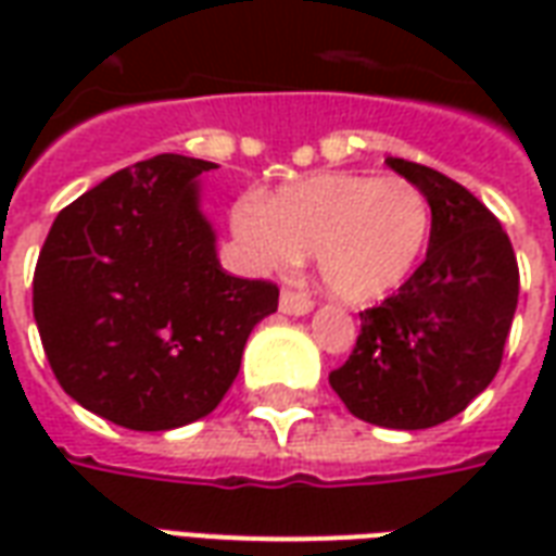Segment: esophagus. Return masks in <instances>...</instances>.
Listing matches in <instances>:
<instances>
[{
    "mask_svg": "<svg viewBox=\"0 0 556 556\" xmlns=\"http://www.w3.org/2000/svg\"><path fill=\"white\" fill-rule=\"evenodd\" d=\"M279 313L309 315L313 313V301H309L306 294H298V291L282 289V294H279Z\"/></svg>",
    "mask_w": 556,
    "mask_h": 556,
    "instance_id": "obj_1",
    "label": "esophagus"
}]
</instances>
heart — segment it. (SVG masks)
I'll list each match as a JSON object with an SVG mask.
<instances>
[{
	"instance_id": "heart-1",
	"label": "heart",
	"mask_w": 556,
	"mask_h": 556,
	"mask_svg": "<svg viewBox=\"0 0 556 556\" xmlns=\"http://www.w3.org/2000/svg\"><path fill=\"white\" fill-rule=\"evenodd\" d=\"M231 231L258 270H291L315 253L325 289L342 303H375L405 286L431 235L417 184L369 172H315L231 205Z\"/></svg>"
}]
</instances>
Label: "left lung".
<instances>
[{
	"label": "left lung",
	"mask_w": 556,
	"mask_h": 556,
	"mask_svg": "<svg viewBox=\"0 0 556 556\" xmlns=\"http://www.w3.org/2000/svg\"><path fill=\"white\" fill-rule=\"evenodd\" d=\"M387 166L429 199V253L396 294L361 313L357 345L330 387L357 419L417 431L462 414L494 381L518 262L497 217L462 184L402 157Z\"/></svg>",
	"instance_id": "left-lung-1"
}]
</instances>
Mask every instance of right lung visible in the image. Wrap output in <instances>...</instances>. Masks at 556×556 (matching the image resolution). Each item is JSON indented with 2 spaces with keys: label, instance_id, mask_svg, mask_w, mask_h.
<instances>
[{
  "label": "right lung",
  "instance_id": "add662e5",
  "mask_svg": "<svg viewBox=\"0 0 556 556\" xmlns=\"http://www.w3.org/2000/svg\"><path fill=\"white\" fill-rule=\"evenodd\" d=\"M217 163L157 154L59 211L31 309L55 381L134 431L207 417L229 393L253 327L277 313L267 279L229 277L199 211Z\"/></svg>",
  "mask_w": 556,
  "mask_h": 556
}]
</instances>
